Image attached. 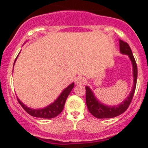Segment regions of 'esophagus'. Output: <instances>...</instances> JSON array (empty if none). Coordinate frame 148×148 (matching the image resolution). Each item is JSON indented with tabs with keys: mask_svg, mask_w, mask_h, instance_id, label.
<instances>
[{
	"mask_svg": "<svg viewBox=\"0 0 148 148\" xmlns=\"http://www.w3.org/2000/svg\"><path fill=\"white\" fill-rule=\"evenodd\" d=\"M86 78H84V77H77L76 81H75V84L77 85H81V84H84L86 83Z\"/></svg>",
	"mask_w": 148,
	"mask_h": 148,
	"instance_id": "34e87169",
	"label": "esophagus"
}]
</instances>
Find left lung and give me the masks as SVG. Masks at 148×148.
<instances>
[{
	"mask_svg": "<svg viewBox=\"0 0 148 148\" xmlns=\"http://www.w3.org/2000/svg\"><path fill=\"white\" fill-rule=\"evenodd\" d=\"M119 44L121 53L128 55L131 64H132L134 78L133 88H132V90H131L130 95L127 97V98L123 102H121L118 105L109 106L103 104L101 101H98V99L96 97L92 90H90V88L88 86H86V103L88 106V110L94 117H97V118H112V117H117L118 115L123 114L129 107L131 101H132L134 95L137 78H138L137 64H136L135 59L134 58L133 53H132L131 47H129L128 44L121 40H119Z\"/></svg>",
	"mask_w": 148,
	"mask_h": 148,
	"instance_id": "obj_1",
	"label": "left lung"
}]
</instances>
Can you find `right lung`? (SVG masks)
Returning a JSON list of instances; mask_svg holds the SVG:
<instances>
[{"label":"right lung","instance_id":"obj_1","mask_svg":"<svg viewBox=\"0 0 148 148\" xmlns=\"http://www.w3.org/2000/svg\"><path fill=\"white\" fill-rule=\"evenodd\" d=\"M17 58L15 59L14 63L17 60ZM74 83L71 84L69 86H67V88L63 90L61 94L59 95V97L56 99L53 103H51V104L47 106L46 108H41V109H32V108L27 107L18 98H17V101H18L20 104L22 106V108L26 110L27 113H28L29 114L33 116V117L48 118V119L49 118H53V117H57L59 114L61 113V111L64 109V103L66 102L67 97L70 95L72 89L74 88Z\"/></svg>","mask_w":148,"mask_h":148}]
</instances>
